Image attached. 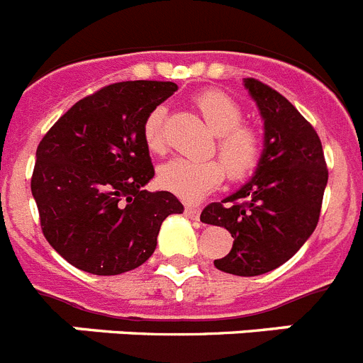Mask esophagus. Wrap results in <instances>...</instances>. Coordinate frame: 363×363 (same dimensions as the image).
Listing matches in <instances>:
<instances>
[{"label": "esophagus", "instance_id": "obj_1", "mask_svg": "<svg viewBox=\"0 0 363 363\" xmlns=\"http://www.w3.org/2000/svg\"><path fill=\"white\" fill-rule=\"evenodd\" d=\"M185 216L191 218V220H198V218H200V209H198V207H192V205H187V207H185Z\"/></svg>", "mask_w": 363, "mask_h": 363}]
</instances>
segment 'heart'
Segmentation results:
<instances>
[{"label":"heart","mask_w":363,"mask_h":363,"mask_svg":"<svg viewBox=\"0 0 363 363\" xmlns=\"http://www.w3.org/2000/svg\"><path fill=\"white\" fill-rule=\"evenodd\" d=\"M196 105L205 121L218 136V160L174 158L158 169V182L165 191L187 201H198L220 187L225 172L233 182H242L259 163V138L251 127L242 125L243 111L225 92L203 91ZM165 118L163 105L154 107L143 121V142L149 152H165Z\"/></svg>","instance_id":"b5f03b06"}]
</instances>
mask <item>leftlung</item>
<instances>
[{
  "label": "left lung",
  "instance_id": "8db88e82",
  "mask_svg": "<svg viewBox=\"0 0 363 363\" xmlns=\"http://www.w3.org/2000/svg\"><path fill=\"white\" fill-rule=\"evenodd\" d=\"M243 83L264 118V152L255 176L207 205L200 220L234 238L229 255L214 259L216 269L258 277L293 258L314 233L329 171L318 134L289 99L255 78Z\"/></svg>",
  "mask_w": 363,
  "mask_h": 363
}]
</instances>
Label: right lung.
I'll list each match as a JSON object with an SVG mask.
<instances>
[{
    "label": "right lung",
    "instance_id": "obj_1",
    "mask_svg": "<svg viewBox=\"0 0 363 363\" xmlns=\"http://www.w3.org/2000/svg\"><path fill=\"white\" fill-rule=\"evenodd\" d=\"M178 91L172 82H120L79 99L43 136L30 189L57 255L91 274L133 271L152 256L160 227L184 205L149 192L143 121Z\"/></svg>",
    "mask_w": 363,
    "mask_h": 363
}]
</instances>
